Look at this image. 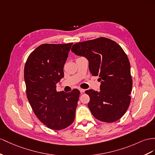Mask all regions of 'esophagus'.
<instances>
[{
	"mask_svg": "<svg viewBox=\"0 0 155 155\" xmlns=\"http://www.w3.org/2000/svg\"><path fill=\"white\" fill-rule=\"evenodd\" d=\"M79 90H80L81 93H84L85 92V90L84 89H80Z\"/></svg>",
	"mask_w": 155,
	"mask_h": 155,
	"instance_id": "obj_1",
	"label": "esophagus"
}]
</instances>
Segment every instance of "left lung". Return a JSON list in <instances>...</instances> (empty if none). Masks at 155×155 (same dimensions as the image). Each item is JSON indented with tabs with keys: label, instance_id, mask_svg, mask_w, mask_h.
<instances>
[{
	"label": "left lung",
	"instance_id": "left-lung-1",
	"mask_svg": "<svg viewBox=\"0 0 155 155\" xmlns=\"http://www.w3.org/2000/svg\"><path fill=\"white\" fill-rule=\"evenodd\" d=\"M71 50L88 59L91 73L101 81L100 92H85L90 96L88 105L93 116L104 122L118 120L128 110L132 89L126 54L118 44L105 37L76 43Z\"/></svg>",
	"mask_w": 155,
	"mask_h": 155
}]
</instances>
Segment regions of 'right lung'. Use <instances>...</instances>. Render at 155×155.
<instances>
[{"mask_svg": "<svg viewBox=\"0 0 155 155\" xmlns=\"http://www.w3.org/2000/svg\"><path fill=\"white\" fill-rule=\"evenodd\" d=\"M73 43L43 44L27 58L24 67L26 94L35 115L48 128L60 130L73 122L80 92H58L63 67Z\"/></svg>", "mask_w": 155, "mask_h": 155, "instance_id": "obj_1", "label": "right lung"}]
</instances>
